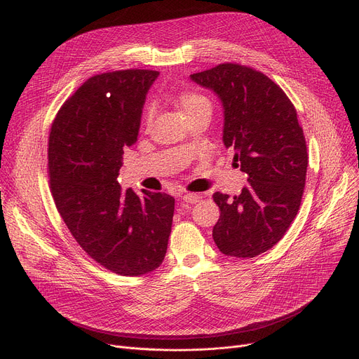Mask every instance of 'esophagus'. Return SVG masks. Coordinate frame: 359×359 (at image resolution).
<instances>
[{
    "mask_svg": "<svg viewBox=\"0 0 359 359\" xmlns=\"http://www.w3.org/2000/svg\"><path fill=\"white\" fill-rule=\"evenodd\" d=\"M182 200L188 204H197L201 200L200 194H191V192H187V194L182 196Z\"/></svg>",
    "mask_w": 359,
    "mask_h": 359,
    "instance_id": "34e87169",
    "label": "esophagus"
}]
</instances>
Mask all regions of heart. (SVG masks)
Returning a JSON list of instances; mask_svg holds the SVG:
<instances>
[{"label": "heart", "instance_id": "b5f03b06", "mask_svg": "<svg viewBox=\"0 0 359 359\" xmlns=\"http://www.w3.org/2000/svg\"><path fill=\"white\" fill-rule=\"evenodd\" d=\"M178 104L187 119L194 116V115H198V114L211 115V110H212L211 100L205 95L196 92V90L182 92L178 97ZM154 115H155V104H149L148 110H147V116H145L147 122H151Z\"/></svg>", "mask_w": 359, "mask_h": 359}]
</instances>
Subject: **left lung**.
<instances>
[{
    "label": "left lung",
    "mask_w": 359,
    "mask_h": 359,
    "mask_svg": "<svg viewBox=\"0 0 359 359\" xmlns=\"http://www.w3.org/2000/svg\"><path fill=\"white\" fill-rule=\"evenodd\" d=\"M189 77L222 100L223 142L249 175L238 196H212L222 211L212 238L226 256L256 257L285 236L300 207L308 149L296 109L273 80L241 65Z\"/></svg>",
    "instance_id": "1"
}]
</instances>
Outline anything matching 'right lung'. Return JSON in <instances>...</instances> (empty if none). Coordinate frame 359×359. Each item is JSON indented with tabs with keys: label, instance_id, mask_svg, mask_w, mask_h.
Returning a JSON list of instances; mask_svg holds the SVG:
<instances>
[{
	"label": "right lung",
	"instance_id": "obj_1",
	"mask_svg": "<svg viewBox=\"0 0 359 359\" xmlns=\"http://www.w3.org/2000/svg\"><path fill=\"white\" fill-rule=\"evenodd\" d=\"M155 70H118L88 79L65 102L48 136L51 194L69 231L95 262L121 276L158 269L167 253L174 197L132 188L118 175L137 140Z\"/></svg>",
	"mask_w": 359,
	"mask_h": 359
}]
</instances>
